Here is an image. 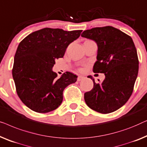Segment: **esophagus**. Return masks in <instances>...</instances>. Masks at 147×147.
Instances as JSON below:
<instances>
[{
  "instance_id": "34e87169",
  "label": "esophagus",
  "mask_w": 147,
  "mask_h": 147,
  "mask_svg": "<svg viewBox=\"0 0 147 147\" xmlns=\"http://www.w3.org/2000/svg\"><path fill=\"white\" fill-rule=\"evenodd\" d=\"M84 78V76H78V77L77 78V80L78 81H80V80H82Z\"/></svg>"
}]
</instances>
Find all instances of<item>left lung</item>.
<instances>
[{
    "instance_id": "8db88e82",
    "label": "left lung",
    "mask_w": 147,
    "mask_h": 147,
    "mask_svg": "<svg viewBox=\"0 0 147 147\" xmlns=\"http://www.w3.org/2000/svg\"><path fill=\"white\" fill-rule=\"evenodd\" d=\"M81 36L96 42L97 61L93 72L105 75L102 84L96 83L92 76H88L94 86L84 93V100L96 112H114L129 99L138 75V59L133 39L111 26L84 30Z\"/></svg>"
}]
</instances>
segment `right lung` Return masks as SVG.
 Here are the masks:
<instances>
[{"label": "right lung", "instance_id": "right-lung-1", "mask_svg": "<svg viewBox=\"0 0 147 147\" xmlns=\"http://www.w3.org/2000/svg\"><path fill=\"white\" fill-rule=\"evenodd\" d=\"M82 31L45 28L28 34L19 43L12 77L18 97L32 111L46 113L55 110L63 101L64 89L76 81L77 76L70 72L58 78L52 68Z\"/></svg>", "mask_w": 147, "mask_h": 147}]
</instances>
